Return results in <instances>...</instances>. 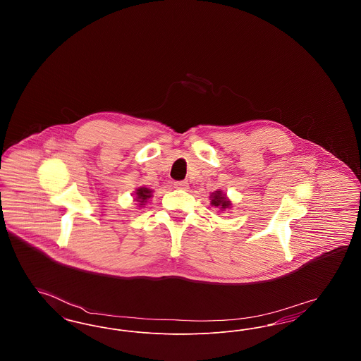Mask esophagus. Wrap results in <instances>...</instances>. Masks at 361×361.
Returning <instances> with one entry per match:
<instances>
[{
	"instance_id": "34e87169",
	"label": "esophagus",
	"mask_w": 361,
	"mask_h": 361,
	"mask_svg": "<svg viewBox=\"0 0 361 361\" xmlns=\"http://www.w3.org/2000/svg\"><path fill=\"white\" fill-rule=\"evenodd\" d=\"M188 183L187 181H176L174 183V188L177 189H188Z\"/></svg>"
}]
</instances>
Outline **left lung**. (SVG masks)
Returning <instances> with one entry per match:
<instances>
[{
	"mask_svg": "<svg viewBox=\"0 0 361 361\" xmlns=\"http://www.w3.org/2000/svg\"><path fill=\"white\" fill-rule=\"evenodd\" d=\"M209 200H211V206L218 207L221 211L230 209L233 207L231 200L226 196V193H224V190H221V189L212 192L209 195Z\"/></svg>",
	"mask_w": 361,
	"mask_h": 361,
	"instance_id": "1",
	"label": "left lung"
}]
</instances>
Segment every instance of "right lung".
<instances>
[{"mask_svg":"<svg viewBox=\"0 0 361 361\" xmlns=\"http://www.w3.org/2000/svg\"><path fill=\"white\" fill-rule=\"evenodd\" d=\"M134 202H137V206L139 208L146 206L149 199L153 196V189L146 188V187H137L135 192L133 193Z\"/></svg>","mask_w":361,"mask_h":361,"instance_id":"obj_1","label":"right lung"}]
</instances>
